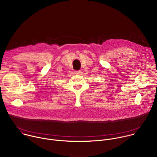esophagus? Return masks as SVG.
<instances>
[{
  "label": "esophagus",
  "instance_id": "1",
  "mask_svg": "<svg viewBox=\"0 0 157 157\" xmlns=\"http://www.w3.org/2000/svg\"><path fill=\"white\" fill-rule=\"evenodd\" d=\"M75 74L76 75H80L81 73V70H78V71H75Z\"/></svg>",
  "mask_w": 157,
  "mask_h": 157
}]
</instances>
